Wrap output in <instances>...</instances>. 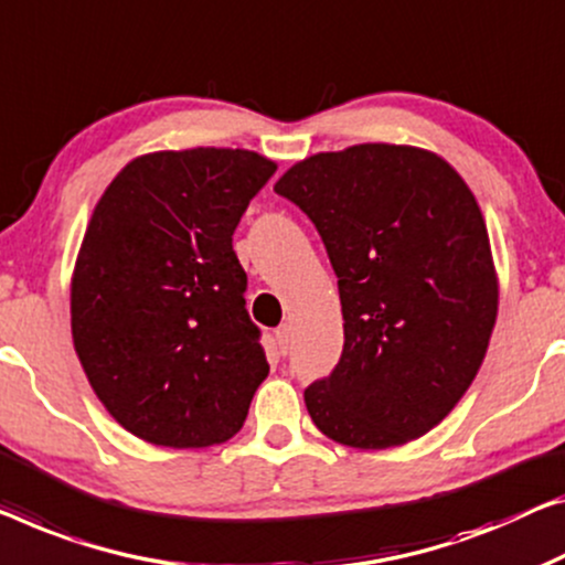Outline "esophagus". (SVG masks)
<instances>
[{
	"label": "esophagus",
	"instance_id": "34e87169",
	"mask_svg": "<svg viewBox=\"0 0 565 565\" xmlns=\"http://www.w3.org/2000/svg\"><path fill=\"white\" fill-rule=\"evenodd\" d=\"M276 344H279L281 355H286V352L291 350V327L289 324H281L279 330H276Z\"/></svg>",
	"mask_w": 565,
	"mask_h": 565
}]
</instances>
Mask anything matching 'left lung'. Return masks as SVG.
Returning <instances> with one entry per match:
<instances>
[{"label":"left lung","instance_id":"8db88e82","mask_svg":"<svg viewBox=\"0 0 565 565\" xmlns=\"http://www.w3.org/2000/svg\"><path fill=\"white\" fill-rule=\"evenodd\" d=\"M274 190L322 235L340 289V363L305 391L319 431L388 449L449 416L482 365L498 276L475 195L441 157L358 145L294 164Z\"/></svg>","mask_w":565,"mask_h":565}]
</instances>
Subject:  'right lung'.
<instances>
[{
    "mask_svg": "<svg viewBox=\"0 0 565 565\" xmlns=\"http://www.w3.org/2000/svg\"><path fill=\"white\" fill-rule=\"evenodd\" d=\"M274 172L248 149L154 151L98 200L73 271V344L139 439L200 449L241 431L268 363L233 233Z\"/></svg>",
    "mask_w": 565,
    "mask_h": 565,
    "instance_id": "add662e5",
    "label": "right lung"
}]
</instances>
